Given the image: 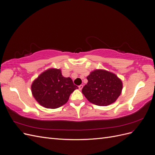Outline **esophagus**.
Segmentation results:
<instances>
[{"instance_id": "obj_1", "label": "esophagus", "mask_w": 155, "mask_h": 155, "mask_svg": "<svg viewBox=\"0 0 155 155\" xmlns=\"http://www.w3.org/2000/svg\"><path fill=\"white\" fill-rule=\"evenodd\" d=\"M83 85H79V87H78V88H79V90H81V89L83 88Z\"/></svg>"}]
</instances>
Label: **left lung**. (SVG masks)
<instances>
[{"label": "left lung", "mask_w": 155, "mask_h": 155, "mask_svg": "<svg viewBox=\"0 0 155 155\" xmlns=\"http://www.w3.org/2000/svg\"><path fill=\"white\" fill-rule=\"evenodd\" d=\"M88 83L82 89L83 95L92 104L107 106L114 103L120 96L123 83L114 73L96 69L87 77Z\"/></svg>", "instance_id": "1"}]
</instances>
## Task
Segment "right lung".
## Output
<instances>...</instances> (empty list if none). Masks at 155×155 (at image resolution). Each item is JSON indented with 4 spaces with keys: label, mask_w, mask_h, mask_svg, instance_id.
I'll list each match as a JSON object with an SVG mask.
<instances>
[{
    "label": "right lung",
    "mask_w": 155,
    "mask_h": 155,
    "mask_svg": "<svg viewBox=\"0 0 155 155\" xmlns=\"http://www.w3.org/2000/svg\"><path fill=\"white\" fill-rule=\"evenodd\" d=\"M77 88L71 78H64L61 70L55 68L42 72L31 85L35 100L47 109H57L64 105L70 95Z\"/></svg>",
    "instance_id": "1"
}]
</instances>
